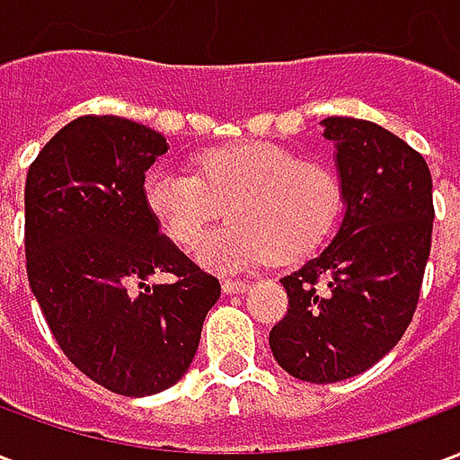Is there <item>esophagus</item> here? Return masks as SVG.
Returning a JSON list of instances; mask_svg holds the SVG:
<instances>
[{
  "instance_id": "obj_1",
  "label": "esophagus",
  "mask_w": 460,
  "mask_h": 460,
  "mask_svg": "<svg viewBox=\"0 0 460 460\" xmlns=\"http://www.w3.org/2000/svg\"><path fill=\"white\" fill-rule=\"evenodd\" d=\"M249 288V280H224V283H221V290H224L226 296H241V293H246Z\"/></svg>"
}]
</instances>
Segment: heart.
I'll return each instance as SVG.
<instances>
[{"instance_id":"b5f03b06","label":"heart","mask_w":460,"mask_h":460,"mask_svg":"<svg viewBox=\"0 0 460 460\" xmlns=\"http://www.w3.org/2000/svg\"><path fill=\"white\" fill-rule=\"evenodd\" d=\"M190 174L170 164L142 180V201L162 234L180 249H194L226 204L229 224L199 249L209 270L234 273L276 253L298 261L318 249L342 207L338 174L325 162L298 160L276 142L246 140L201 150Z\"/></svg>"}]
</instances>
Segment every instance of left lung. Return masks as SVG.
Wrapping results in <instances>:
<instances>
[{
	"label": "left lung",
	"mask_w": 460,
	"mask_h": 460,
	"mask_svg": "<svg viewBox=\"0 0 460 460\" xmlns=\"http://www.w3.org/2000/svg\"><path fill=\"white\" fill-rule=\"evenodd\" d=\"M345 214L330 246L280 279L288 313L269 335L288 375L330 385L362 375L414 318L431 251L434 199L424 157L394 132L325 118Z\"/></svg>",
	"instance_id": "1"
}]
</instances>
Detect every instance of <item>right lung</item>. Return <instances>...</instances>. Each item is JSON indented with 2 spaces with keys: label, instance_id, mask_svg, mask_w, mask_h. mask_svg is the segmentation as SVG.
<instances>
[{
  "label": "right lung",
  "instance_id": "1",
  "mask_svg": "<svg viewBox=\"0 0 460 460\" xmlns=\"http://www.w3.org/2000/svg\"><path fill=\"white\" fill-rule=\"evenodd\" d=\"M160 132L84 115L56 132L26 174V273L64 355L122 396L177 385L197 355L219 280L162 236L142 180L167 152ZM172 272V284L146 283Z\"/></svg>",
  "mask_w": 460,
  "mask_h": 460
}]
</instances>
